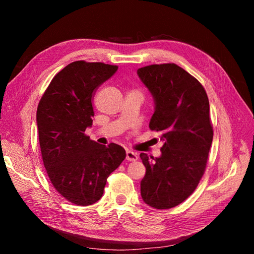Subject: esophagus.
Masks as SVG:
<instances>
[{
  "mask_svg": "<svg viewBox=\"0 0 254 254\" xmlns=\"http://www.w3.org/2000/svg\"><path fill=\"white\" fill-rule=\"evenodd\" d=\"M126 159L128 161H135V160H137V153L132 150H127L126 151Z\"/></svg>",
  "mask_w": 254,
  "mask_h": 254,
  "instance_id": "1",
  "label": "esophagus"
}]
</instances>
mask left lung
I'll return each mask as SVG.
<instances>
[{
    "instance_id": "left-lung-1",
    "label": "left lung",
    "mask_w": 254,
    "mask_h": 254,
    "mask_svg": "<svg viewBox=\"0 0 254 254\" xmlns=\"http://www.w3.org/2000/svg\"><path fill=\"white\" fill-rule=\"evenodd\" d=\"M137 75L155 102L149 128L164 143L159 158L140 155L146 167L141 195L151 207L171 209L191 195L205 171L213 141L209 98L202 84L175 64L144 66Z\"/></svg>"
}]
</instances>
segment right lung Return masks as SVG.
Masks as SVG:
<instances>
[{
	"instance_id": "obj_1",
	"label": "right lung",
	"mask_w": 254,
	"mask_h": 254,
	"mask_svg": "<svg viewBox=\"0 0 254 254\" xmlns=\"http://www.w3.org/2000/svg\"><path fill=\"white\" fill-rule=\"evenodd\" d=\"M117 65L74 61L55 75L37 109L43 164L58 193L77 205L98 201L109 175L126 158L122 146L92 141L84 131L94 117L95 90Z\"/></svg>"
}]
</instances>
